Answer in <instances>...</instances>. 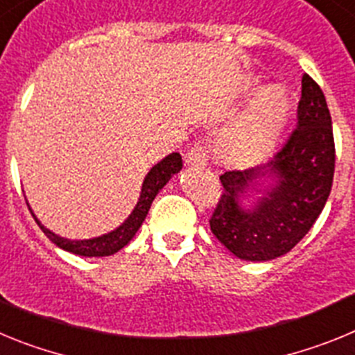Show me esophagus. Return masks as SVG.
Masks as SVG:
<instances>
[{"instance_id":"1","label":"esophagus","mask_w":355,"mask_h":355,"mask_svg":"<svg viewBox=\"0 0 355 355\" xmlns=\"http://www.w3.org/2000/svg\"><path fill=\"white\" fill-rule=\"evenodd\" d=\"M184 162H187L188 167H205L208 163V156H206L205 146L200 142H196L192 146V149L188 150L187 156H184Z\"/></svg>"}]
</instances>
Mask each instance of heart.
<instances>
[{
  "mask_svg": "<svg viewBox=\"0 0 355 355\" xmlns=\"http://www.w3.org/2000/svg\"><path fill=\"white\" fill-rule=\"evenodd\" d=\"M286 94L277 87L263 90L231 124L218 133V150L231 162H252L277 142L288 119Z\"/></svg>",
  "mask_w": 355,
  "mask_h": 355,
  "instance_id": "obj_1",
  "label": "heart"
}]
</instances>
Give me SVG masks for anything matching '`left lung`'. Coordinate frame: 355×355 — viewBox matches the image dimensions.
Listing matches in <instances>:
<instances>
[{
    "label": "left lung",
    "mask_w": 355,
    "mask_h": 355,
    "mask_svg": "<svg viewBox=\"0 0 355 355\" xmlns=\"http://www.w3.org/2000/svg\"><path fill=\"white\" fill-rule=\"evenodd\" d=\"M332 121L322 89L302 76L297 128L274 158L261 167L229 171L209 227L225 249L245 261H268L290 252L313 227L329 199L334 178ZM274 175L276 184L252 210L239 197L259 179Z\"/></svg>",
    "instance_id": "8db88e82"
}]
</instances>
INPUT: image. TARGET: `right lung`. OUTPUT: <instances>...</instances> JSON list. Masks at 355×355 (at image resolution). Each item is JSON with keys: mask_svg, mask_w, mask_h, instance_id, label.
<instances>
[{"mask_svg": "<svg viewBox=\"0 0 355 355\" xmlns=\"http://www.w3.org/2000/svg\"><path fill=\"white\" fill-rule=\"evenodd\" d=\"M181 167H183V159H181L180 153H172L167 158H163L162 162L156 163L155 167L149 171V174L146 175L139 202H137L135 209L131 211V215L124 220V224L119 225L117 229H114L112 233L103 234V236L97 238H90V240H67V238H62L58 236V234L51 233V231H49L48 227H44L39 222V218L33 215L30 205H28V208H30L31 215H33L35 222L39 224V227L44 231V234H46L55 245L60 247V249L72 254H78V256H85V258L112 256V254H115L117 250H121L122 247L130 243L131 238L135 236V233H137L140 225H142V222L146 220V216L147 213H149V208L150 205H153L155 197L158 196L159 190L168 183V180H171L172 175H174L175 172L181 171Z\"/></svg>", "mask_w": 355, "mask_h": 355, "instance_id": "add662e5", "label": "right lung"}]
</instances>
